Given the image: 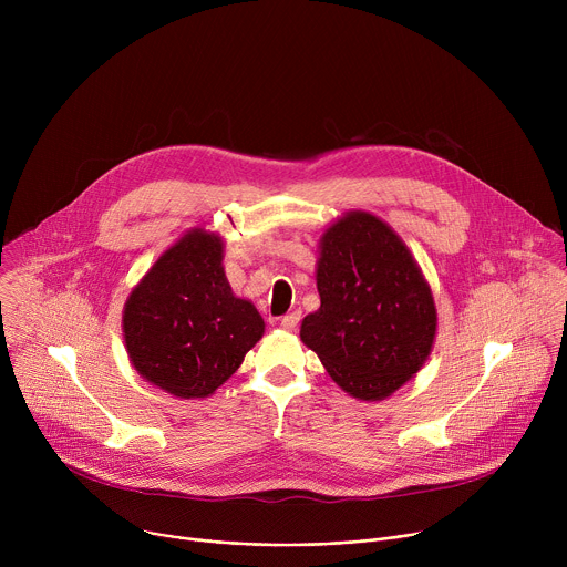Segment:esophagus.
<instances>
[{
	"label": "esophagus",
	"mask_w": 567,
	"mask_h": 567,
	"mask_svg": "<svg viewBox=\"0 0 567 567\" xmlns=\"http://www.w3.org/2000/svg\"><path fill=\"white\" fill-rule=\"evenodd\" d=\"M300 322V311H291V313H285L282 318H280V326H282V330H296V326Z\"/></svg>",
	"instance_id": "esophagus-1"
}]
</instances>
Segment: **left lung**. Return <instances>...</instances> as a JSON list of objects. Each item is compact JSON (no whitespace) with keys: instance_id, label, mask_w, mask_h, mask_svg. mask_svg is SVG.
Listing matches in <instances>:
<instances>
[{"instance_id":"8db88e82","label":"left lung","mask_w":567,"mask_h":567,"mask_svg":"<svg viewBox=\"0 0 567 567\" xmlns=\"http://www.w3.org/2000/svg\"><path fill=\"white\" fill-rule=\"evenodd\" d=\"M318 311L300 339L352 396L383 399L406 383L433 348L431 289L396 233L370 213H350L320 241Z\"/></svg>"}]
</instances>
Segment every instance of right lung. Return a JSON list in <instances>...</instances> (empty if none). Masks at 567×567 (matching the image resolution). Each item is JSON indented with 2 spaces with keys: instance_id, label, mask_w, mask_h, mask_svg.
<instances>
[{
  "instance_id": "add662e5",
  "label": "right lung",
  "mask_w": 567,
  "mask_h": 567,
  "mask_svg": "<svg viewBox=\"0 0 567 567\" xmlns=\"http://www.w3.org/2000/svg\"><path fill=\"white\" fill-rule=\"evenodd\" d=\"M123 332L150 383L182 399L208 396L262 339L265 320L235 298L221 269V239L199 228L171 247L132 291Z\"/></svg>"
}]
</instances>
